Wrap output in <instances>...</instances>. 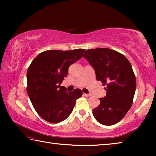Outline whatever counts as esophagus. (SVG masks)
<instances>
[{"label": "esophagus", "instance_id": "34e87169", "mask_svg": "<svg viewBox=\"0 0 156 156\" xmlns=\"http://www.w3.org/2000/svg\"><path fill=\"white\" fill-rule=\"evenodd\" d=\"M83 96H85V97H89V96H91V94H87L83 93Z\"/></svg>", "mask_w": 156, "mask_h": 156}]
</instances>
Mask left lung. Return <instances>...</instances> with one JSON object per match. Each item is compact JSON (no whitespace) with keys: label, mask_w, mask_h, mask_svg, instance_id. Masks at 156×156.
Returning <instances> with one entry per match:
<instances>
[{"label":"left lung","mask_w":156,"mask_h":156,"mask_svg":"<svg viewBox=\"0 0 156 156\" xmlns=\"http://www.w3.org/2000/svg\"><path fill=\"white\" fill-rule=\"evenodd\" d=\"M83 56L94 67L97 80L106 86V96L93 110L94 118L102 125H115L133 104L136 79L131 63L123 54L108 48L87 49Z\"/></svg>","instance_id":"8db88e82"}]
</instances>
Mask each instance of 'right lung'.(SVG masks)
I'll return each instance as SVG.
<instances>
[{
    "label": "right lung",
    "instance_id": "right-lung-1",
    "mask_svg": "<svg viewBox=\"0 0 156 156\" xmlns=\"http://www.w3.org/2000/svg\"><path fill=\"white\" fill-rule=\"evenodd\" d=\"M84 49L47 50L31 62L27 72V91L38 114L51 123L65 120L72 112L81 89L67 91L60 86L69 66L83 57Z\"/></svg>",
    "mask_w": 156,
    "mask_h": 156
}]
</instances>
